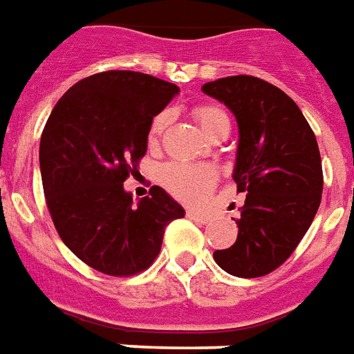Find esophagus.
Here are the masks:
<instances>
[{
  "label": "esophagus",
  "instance_id": "34e87169",
  "mask_svg": "<svg viewBox=\"0 0 354 354\" xmlns=\"http://www.w3.org/2000/svg\"><path fill=\"white\" fill-rule=\"evenodd\" d=\"M187 217L193 219V221H198V223H208L212 217L203 214V212H197V210H187Z\"/></svg>",
  "mask_w": 354,
  "mask_h": 354
}]
</instances>
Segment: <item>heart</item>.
<instances>
[{"instance_id": "heart-1", "label": "heart", "mask_w": 354, "mask_h": 354, "mask_svg": "<svg viewBox=\"0 0 354 354\" xmlns=\"http://www.w3.org/2000/svg\"><path fill=\"white\" fill-rule=\"evenodd\" d=\"M197 120L204 135L208 137L212 131L219 129L221 125H229V118L217 106H201L197 112ZM170 122V112H159L150 125L148 142L156 146L157 140L163 135L165 127ZM159 180L170 195H174L184 203H201L212 187L217 182L216 169L208 165H185V163H169L165 165L159 172Z\"/></svg>"}]
</instances>
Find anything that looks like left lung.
<instances>
[{
    "mask_svg": "<svg viewBox=\"0 0 354 354\" xmlns=\"http://www.w3.org/2000/svg\"><path fill=\"white\" fill-rule=\"evenodd\" d=\"M203 91L236 118L232 180L248 193L236 242L214 251V259L230 276H266L289 259L319 210L323 167L317 138L298 104L266 80L225 77L206 82Z\"/></svg>",
    "mask_w": 354,
    "mask_h": 354,
    "instance_id": "obj_1",
    "label": "left lung"
}]
</instances>
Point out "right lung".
Returning a JSON list of instances; mask_svg holds the SVG:
<instances>
[{
  "mask_svg": "<svg viewBox=\"0 0 354 354\" xmlns=\"http://www.w3.org/2000/svg\"><path fill=\"white\" fill-rule=\"evenodd\" d=\"M178 93L161 78L106 71L65 91L44 125L39 165L52 221L65 245L103 274L146 270L165 227L185 216L159 185L138 203L124 187L148 150L153 116Z\"/></svg>",
  "mask_w": 354,
  "mask_h": 354,
  "instance_id": "right-lung-1",
  "label": "right lung"
}]
</instances>
